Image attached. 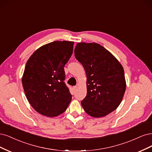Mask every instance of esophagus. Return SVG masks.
I'll list each match as a JSON object with an SVG mask.
<instances>
[{"label": "esophagus", "instance_id": "esophagus-1", "mask_svg": "<svg viewBox=\"0 0 152 152\" xmlns=\"http://www.w3.org/2000/svg\"><path fill=\"white\" fill-rule=\"evenodd\" d=\"M77 86H74L73 87V90H74V91L75 92L76 90H77Z\"/></svg>", "mask_w": 152, "mask_h": 152}]
</instances>
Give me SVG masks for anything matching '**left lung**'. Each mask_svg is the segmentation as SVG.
Here are the masks:
<instances>
[{
	"mask_svg": "<svg viewBox=\"0 0 152 152\" xmlns=\"http://www.w3.org/2000/svg\"><path fill=\"white\" fill-rule=\"evenodd\" d=\"M76 59L86 75V96L81 104L89 115L98 118L115 110L121 103L126 88L123 67L100 44L77 43Z\"/></svg>",
	"mask_w": 152,
	"mask_h": 152,
	"instance_id": "1",
	"label": "left lung"
}]
</instances>
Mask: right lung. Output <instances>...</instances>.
I'll return each instance as SVG.
<instances>
[{
	"label": "right lung",
	"instance_id": "1",
	"mask_svg": "<svg viewBox=\"0 0 152 152\" xmlns=\"http://www.w3.org/2000/svg\"><path fill=\"white\" fill-rule=\"evenodd\" d=\"M74 42L55 41L45 44L28 60L22 84L31 107L48 117L61 115L72 99L64 83V67L70 58Z\"/></svg>",
	"mask_w": 152,
	"mask_h": 152
}]
</instances>
